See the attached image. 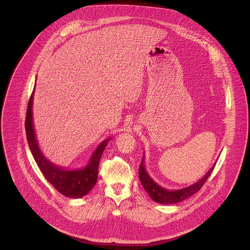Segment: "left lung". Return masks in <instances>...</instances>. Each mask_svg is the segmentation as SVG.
<instances>
[{
	"instance_id": "left-lung-1",
	"label": "left lung",
	"mask_w": 250,
	"mask_h": 250,
	"mask_svg": "<svg viewBox=\"0 0 250 250\" xmlns=\"http://www.w3.org/2000/svg\"><path fill=\"white\" fill-rule=\"evenodd\" d=\"M144 161H145V156L142 157V160H141V163L139 166V170H138L140 182H141L142 186H144L145 190L148 193L149 197L153 201H155L156 203H159V204H163V205L179 203V202L184 201L185 199L191 197L192 195L196 194L202 188V186L206 183L208 178L209 177L213 168H215V166H216V163H215L212 165V167L208 170V172L197 183H195L191 186H188L186 188L180 189V190L170 191V190L162 188L161 186H159L157 183H155L152 180V178L148 175V173L146 170Z\"/></svg>"
}]
</instances>
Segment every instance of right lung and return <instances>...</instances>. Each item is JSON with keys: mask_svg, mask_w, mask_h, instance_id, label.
<instances>
[{"mask_svg": "<svg viewBox=\"0 0 250 250\" xmlns=\"http://www.w3.org/2000/svg\"><path fill=\"white\" fill-rule=\"evenodd\" d=\"M34 90L28 101L26 118H25V132L28 146L33 155V158L40 167L45 179L63 196L68 198H81L87 195L97 182L99 162L103 151L105 148L110 139L104 140L93 153L88 165L83 169L66 170L56 166L50 162L42 152L35 137V132L32 124V100Z\"/></svg>", "mask_w": 250, "mask_h": 250, "instance_id": "right-lung-1", "label": "right lung"}]
</instances>
